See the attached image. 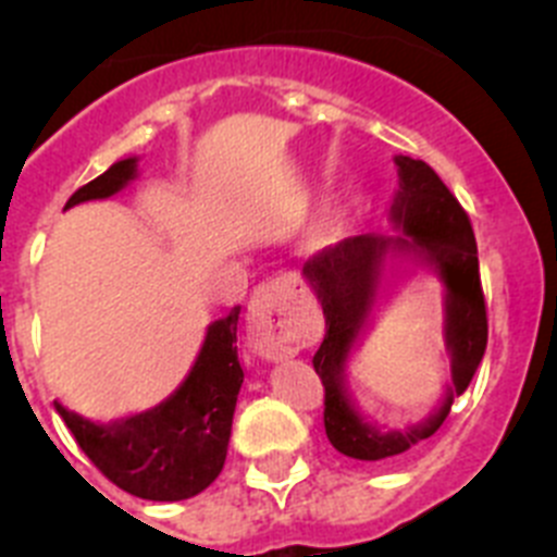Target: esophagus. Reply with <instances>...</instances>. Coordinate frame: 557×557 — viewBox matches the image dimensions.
<instances>
[{"label": "esophagus", "instance_id": "34e87169", "mask_svg": "<svg viewBox=\"0 0 557 557\" xmlns=\"http://www.w3.org/2000/svg\"><path fill=\"white\" fill-rule=\"evenodd\" d=\"M249 337L267 360L294 357L313 341V321L294 308L280 283H263L249 302Z\"/></svg>", "mask_w": 557, "mask_h": 557}]
</instances>
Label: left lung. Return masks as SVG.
Here are the masks:
<instances>
[{
    "mask_svg": "<svg viewBox=\"0 0 557 557\" xmlns=\"http://www.w3.org/2000/svg\"><path fill=\"white\" fill-rule=\"evenodd\" d=\"M398 191L389 202V222L398 236L366 233L324 247L308 258L302 277L319 296L326 335L313 357L324 384V429L332 448L360 461H382L429 440L475 376L486 351V302H483L478 247L470 216L440 175L420 159L396 156ZM389 257L423 265L446 288V350L451 382L444 404L418 426L398 432L371 424L354 407L345 387V366L370 325L377 299L386 293L383 267ZM392 282V281H391Z\"/></svg>",
    "mask_w": 557,
    "mask_h": 557,
    "instance_id": "1",
    "label": "left lung"
}]
</instances>
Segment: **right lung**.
<instances>
[{
	"mask_svg": "<svg viewBox=\"0 0 557 557\" xmlns=\"http://www.w3.org/2000/svg\"><path fill=\"white\" fill-rule=\"evenodd\" d=\"M137 178V156L76 189L65 208L107 200ZM238 308L208 324L195 366L159 407L114 423H92L54 401L87 459L123 492L143 500L173 503L200 495L225 467L233 412L244 371L236 346Z\"/></svg>",
	"mask_w": 557,
	"mask_h": 557,
	"instance_id": "add662e5",
	"label": "right lung"
}]
</instances>
